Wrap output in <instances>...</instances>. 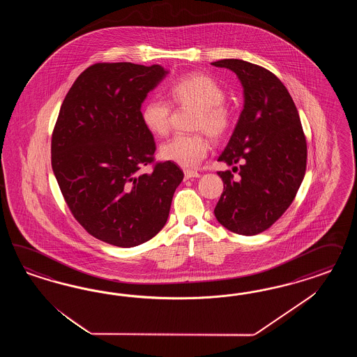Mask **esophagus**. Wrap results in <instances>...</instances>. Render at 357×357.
Wrapping results in <instances>:
<instances>
[{
  "mask_svg": "<svg viewBox=\"0 0 357 357\" xmlns=\"http://www.w3.org/2000/svg\"><path fill=\"white\" fill-rule=\"evenodd\" d=\"M199 176H200V174L197 173V172H192V170H185V172H184V178H185V179L199 178Z\"/></svg>",
  "mask_w": 357,
  "mask_h": 357,
  "instance_id": "34e87169",
  "label": "esophagus"
}]
</instances>
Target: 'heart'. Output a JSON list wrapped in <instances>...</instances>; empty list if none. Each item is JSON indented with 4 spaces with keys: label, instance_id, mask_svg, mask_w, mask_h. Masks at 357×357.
Segmentation results:
<instances>
[{
    "label": "heart",
    "instance_id": "obj_1",
    "mask_svg": "<svg viewBox=\"0 0 357 357\" xmlns=\"http://www.w3.org/2000/svg\"><path fill=\"white\" fill-rule=\"evenodd\" d=\"M169 94L178 106L197 108L196 130H206L215 140L222 139L230 130L231 112L224 105L225 91L212 77L200 73L183 77L174 82ZM141 120L153 135L163 136L170 130L172 106L161 99H151L142 106ZM208 151L209 144L203 133L175 135L160 148L163 160L185 169L196 167L206 158Z\"/></svg>",
    "mask_w": 357,
    "mask_h": 357
}]
</instances>
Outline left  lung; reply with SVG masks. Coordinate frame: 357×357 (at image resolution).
I'll use <instances>...</instances> for the list:
<instances>
[{"mask_svg": "<svg viewBox=\"0 0 357 357\" xmlns=\"http://www.w3.org/2000/svg\"><path fill=\"white\" fill-rule=\"evenodd\" d=\"M212 65L233 70L245 98L234 132L218 157L239 176L218 172L224 191L215 216L233 233L255 236L292 204L306 170V139L291 94L270 70L238 59Z\"/></svg>", "mask_w": 357, "mask_h": 357, "instance_id": "obj_1", "label": "left lung"}]
</instances>
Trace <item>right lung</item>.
Here are the masks:
<instances>
[{
    "label": "right lung",
    "mask_w": 357,
    "mask_h": 357,
    "mask_svg": "<svg viewBox=\"0 0 357 357\" xmlns=\"http://www.w3.org/2000/svg\"><path fill=\"white\" fill-rule=\"evenodd\" d=\"M169 72L161 65L98 63L68 91L54 126L52 170L72 215L89 234L133 248L166 224L183 172L154 162L141 105Z\"/></svg>",
    "instance_id": "1"
}]
</instances>
